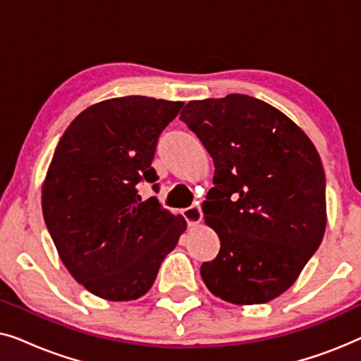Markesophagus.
I'll return each mask as SVG.
<instances>
[{"label":"esophagus","instance_id":"esophagus-1","mask_svg":"<svg viewBox=\"0 0 361 361\" xmlns=\"http://www.w3.org/2000/svg\"><path fill=\"white\" fill-rule=\"evenodd\" d=\"M182 215H184V219L187 220V224H189V226L199 225L200 220H202V209H200V205L199 204L190 205L189 209L182 210Z\"/></svg>","mask_w":361,"mask_h":361}]
</instances>
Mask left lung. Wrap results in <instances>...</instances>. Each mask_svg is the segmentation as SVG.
Instances as JSON below:
<instances>
[{"mask_svg":"<svg viewBox=\"0 0 361 361\" xmlns=\"http://www.w3.org/2000/svg\"><path fill=\"white\" fill-rule=\"evenodd\" d=\"M180 120L215 166L202 210L220 251L200 266L202 279L226 302H269L294 284L324 238L319 152L284 113L240 93L189 102Z\"/></svg>","mask_w":361,"mask_h":361,"instance_id":"8db88e82","label":"left lung"}]
</instances>
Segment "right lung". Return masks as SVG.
Instances as JSON below:
<instances>
[{
    "label": "right lung",
    "instance_id": "obj_1",
    "mask_svg": "<svg viewBox=\"0 0 361 361\" xmlns=\"http://www.w3.org/2000/svg\"><path fill=\"white\" fill-rule=\"evenodd\" d=\"M182 106L140 95L95 103L56 147L42 185L44 220L68 273L98 298L145 295L185 230L184 216L137 194L140 182L157 180V140Z\"/></svg>",
    "mask_w": 361,
    "mask_h": 361
}]
</instances>
